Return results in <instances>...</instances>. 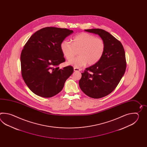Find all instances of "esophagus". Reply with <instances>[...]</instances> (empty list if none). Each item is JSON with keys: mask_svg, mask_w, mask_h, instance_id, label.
<instances>
[{"mask_svg": "<svg viewBox=\"0 0 147 147\" xmlns=\"http://www.w3.org/2000/svg\"><path fill=\"white\" fill-rule=\"evenodd\" d=\"M74 69V71L75 72H79V71H80V69L77 68H76V67H75Z\"/></svg>", "mask_w": 147, "mask_h": 147, "instance_id": "obj_1", "label": "esophagus"}]
</instances>
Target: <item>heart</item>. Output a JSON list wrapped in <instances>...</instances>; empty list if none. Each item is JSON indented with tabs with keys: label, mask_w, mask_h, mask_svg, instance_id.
Here are the masks:
<instances>
[{
	"label": "heart",
	"mask_w": 147,
	"mask_h": 147,
	"mask_svg": "<svg viewBox=\"0 0 147 147\" xmlns=\"http://www.w3.org/2000/svg\"><path fill=\"white\" fill-rule=\"evenodd\" d=\"M105 47L103 39L87 32H81L75 36L72 43L64 40L60 44L63 55L68 60L72 59L78 51L79 56L68 63L76 68L81 67L87 63L90 66L97 63L103 56Z\"/></svg>",
	"instance_id": "b5f03b06"
}]
</instances>
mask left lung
<instances>
[{
    "instance_id": "1",
    "label": "left lung",
    "mask_w": 147,
    "mask_h": 147,
    "mask_svg": "<svg viewBox=\"0 0 147 147\" xmlns=\"http://www.w3.org/2000/svg\"><path fill=\"white\" fill-rule=\"evenodd\" d=\"M98 34L105 43L101 59L81 73L79 86L84 94L92 98H101L112 92L125 74L126 59L122 44L108 32L101 29H86Z\"/></svg>"
}]
</instances>
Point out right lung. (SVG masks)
Wrapping results in <instances>:
<instances>
[{
  "mask_svg": "<svg viewBox=\"0 0 147 147\" xmlns=\"http://www.w3.org/2000/svg\"><path fill=\"white\" fill-rule=\"evenodd\" d=\"M74 31L66 28L45 27L34 32L22 49L21 69L22 78L36 95L50 98L59 93L74 68L68 66L60 69L65 61L60 44Z\"/></svg>",
  "mask_w": 147,
  "mask_h": 147,
  "instance_id": "add662e5",
  "label": "right lung"
}]
</instances>
